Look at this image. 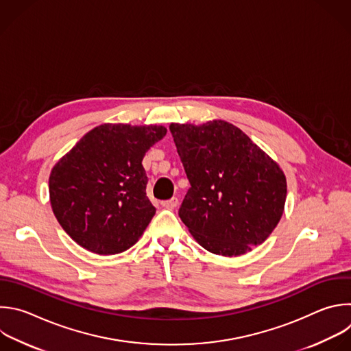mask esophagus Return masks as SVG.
Segmentation results:
<instances>
[{
    "mask_svg": "<svg viewBox=\"0 0 351 351\" xmlns=\"http://www.w3.org/2000/svg\"><path fill=\"white\" fill-rule=\"evenodd\" d=\"M178 204H179V199L176 197H172L171 199H167V201L161 202V205L167 209H175L178 206Z\"/></svg>",
    "mask_w": 351,
    "mask_h": 351,
    "instance_id": "1",
    "label": "esophagus"
}]
</instances>
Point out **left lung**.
Wrapping results in <instances>:
<instances>
[{
	"label": "left lung",
	"mask_w": 351,
	"mask_h": 351,
	"mask_svg": "<svg viewBox=\"0 0 351 351\" xmlns=\"http://www.w3.org/2000/svg\"><path fill=\"white\" fill-rule=\"evenodd\" d=\"M189 189L179 216L194 240L221 256H240L263 244L287 199L280 165L240 128L223 120L171 124Z\"/></svg>",
	"instance_id": "obj_1"
}]
</instances>
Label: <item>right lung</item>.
<instances>
[{"label": "right lung", "instance_id": "obj_1", "mask_svg": "<svg viewBox=\"0 0 351 351\" xmlns=\"http://www.w3.org/2000/svg\"><path fill=\"white\" fill-rule=\"evenodd\" d=\"M167 135L162 125L101 124L52 168L49 199L67 234L97 255L135 245L156 213L146 195V152Z\"/></svg>", "mask_w": 351, "mask_h": 351}]
</instances>
